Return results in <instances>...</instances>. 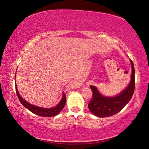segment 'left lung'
Listing matches in <instances>:
<instances>
[{"label":"left lung","mask_w":149,"mask_h":149,"mask_svg":"<svg viewBox=\"0 0 149 149\" xmlns=\"http://www.w3.org/2000/svg\"><path fill=\"white\" fill-rule=\"evenodd\" d=\"M130 62L132 66L131 80L128 87L118 96L111 97L103 96L96 87L90 86L93 95L92 100L88 103V108L95 116L100 118L113 116L119 112L130 100L135 87L134 64L131 59Z\"/></svg>","instance_id":"left-lung-1"}]
</instances>
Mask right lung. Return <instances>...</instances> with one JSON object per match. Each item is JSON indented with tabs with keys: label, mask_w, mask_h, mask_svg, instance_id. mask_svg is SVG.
<instances>
[{
	"label": "right lung",
	"mask_w": 149,
	"mask_h": 149,
	"mask_svg": "<svg viewBox=\"0 0 149 149\" xmlns=\"http://www.w3.org/2000/svg\"><path fill=\"white\" fill-rule=\"evenodd\" d=\"M15 88H16V92H17V95L18 96V98H19V101L21 102V103L23 104L26 108H27L28 110H29L31 112L34 113V114L37 115H39V116H43V117H52V116H56V115L58 114L59 113L63 110L64 106H65V104L66 102V96H65V93H63V97H62L61 100L57 106L52 108H39V107H37V106H33L32 104L28 103L27 102H26L25 100H24L21 97V96L19 95V92H18L17 86H15Z\"/></svg>",
	"instance_id": "add662e5"
}]
</instances>
